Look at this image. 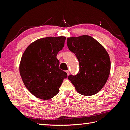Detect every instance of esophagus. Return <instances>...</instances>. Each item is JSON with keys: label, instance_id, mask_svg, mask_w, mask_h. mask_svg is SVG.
<instances>
[{"label": "esophagus", "instance_id": "obj_1", "mask_svg": "<svg viewBox=\"0 0 130 130\" xmlns=\"http://www.w3.org/2000/svg\"><path fill=\"white\" fill-rule=\"evenodd\" d=\"M66 72L67 73V75H68V76L69 75V70H66Z\"/></svg>", "mask_w": 130, "mask_h": 130}]
</instances>
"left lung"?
I'll return each mask as SVG.
<instances>
[{
  "mask_svg": "<svg viewBox=\"0 0 130 130\" xmlns=\"http://www.w3.org/2000/svg\"><path fill=\"white\" fill-rule=\"evenodd\" d=\"M67 45L79 61V71L68 79L76 90L83 95L97 93L104 87L110 71L111 62L105 49L88 35L67 38Z\"/></svg>",
  "mask_w": 130,
  "mask_h": 130,
  "instance_id": "left-lung-1",
  "label": "left lung"
}]
</instances>
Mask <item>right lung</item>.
I'll list each match as a JSON object with an SVG mask.
<instances>
[{"instance_id":"add662e5","label":"right lung","mask_w":130,"mask_h":130,"mask_svg":"<svg viewBox=\"0 0 130 130\" xmlns=\"http://www.w3.org/2000/svg\"><path fill=\"white\" fill-rule=\"evenodd\" d=\"M66 37H48L36 40L26 48L19 66L22 81L31 93L48 100L59 92L67 74L59 68L56 58L64 46Z\"/></svg>"}]
</instances>
